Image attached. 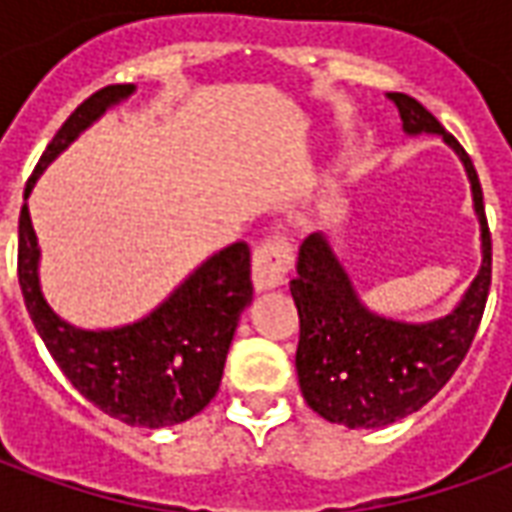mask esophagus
<instances>
[{
	"label": "esophagus",
	"mask_w": 512,
	"mask_h": 512,
	"mask_svg": "<svg viewBox=\"0 0 512 512\" xmlns=\"http://www.w3.org/2000/svg\"><path fill=\"white\" fill-rule=\"evenodd\" d=\"M293 266V252L282 238H268L252 255V285L255 290L279 288Z\"/></svg>",
	"instance_id": "obj_1"
}]
</instances>
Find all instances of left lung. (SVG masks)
<instances>
[{
  "instance_id": "obj_1",
  "label": "left lung",
  "mask_w": 512,
  "mask_h": 512,
  "mask_svg": "<svg viewBox=\"0 0 512 512\" xmlns=\"http://www.w3.org/2000/svg\"><path fill=\"white\" fill-rule=\"evenodd\" d=\"M408 136L436 134L461 158L480 224V271L447 315L425 323L367 307L326 233L299 249L290 296L299 310V373L307 406L345 428H381L414 414L450 381L472 345L491 288V233L472 158L411 95L389 93Z\"/></svg>"
}]
</instances>
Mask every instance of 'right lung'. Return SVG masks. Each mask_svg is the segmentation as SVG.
Segmentation results:
<instances>
[{"mask_svg": "<svg viewBox=\"0 0 512 512\" xmlns=\"http://www.w3.org/2000/svg\"><path fill=\"white\" fill-rule=\"evenodd\" d=\"M134 93V84H112L90 95L40 156L24 200L54 158ZM18 282L29 318L65 378L131 428L180 425L211 403L241 312L252 304L249 246L238 241L202 260L145 318L115 329L73 326L51 310L40 288V246L27 202L18 216Z\"/></svg>", "mask_w": 512, "mask_h": 512, "instance_id": "right-lung-1", "label": "right lung"}]
</instances>
